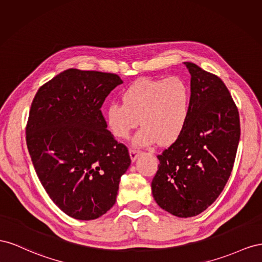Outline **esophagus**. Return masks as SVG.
<instances>
[{
    "mask_svg": "<svg viewBox=\"0 0 262 262\" xmlns=\"http://www.w3.org/2000/svg\"><path fill=\"white\" fill-rule=\"evenodd\" d=\"M139 155H140V151L136 150V149H130L129 150V156H130L132 161H135Z\"/></svg>",
    "mask_w": 262,
    "mask_h": 262,
    "instance_id": "obj_1",
    "label": "esophagus"
}]
</instances>
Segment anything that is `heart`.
Listing matches in <instances>:
<instances>
[{
	"mask_svg": "<svg viewBox=\"0 0 262 262\" xmlns=\"http://www.w3.org/2000/svg\"><path fill=\"white\" fill-rule=\"evenodd\" d=\"M122 104L112 103L105 111L112 135L127 139L139 122L143 126L135 138L137 145H169L181 135L189 112L190 92L178 77L166 80L139 79L125 89Z\"/></svg>",
	"mask_w": 262,
	"mask_h": 262,
	"instance_id": "1",
	"label": "heart"
}]
</instances>
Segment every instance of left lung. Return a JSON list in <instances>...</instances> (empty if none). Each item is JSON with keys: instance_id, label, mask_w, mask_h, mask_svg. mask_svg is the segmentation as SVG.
I'll return each mask as SVG.
<instances>
[{"instance_id": "1", "label": "left lung", "mask_w": 262, "mask_h": 262, "mask_svg": "<svg viewBox=\"0 0 262 262\" xmlns=\"http://www.w3.org/2000/svg\"><path fill=\"white\" fill-rule=\"evenodd\" d=\"M191 74V98L184 128L157 156L151 182L155 201L178 217L205 211L224 190L237 154L241 122L225 83L215 74L184 62Z\"/></svg>"}]
</instances>
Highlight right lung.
<instances>
[{
	"mask_svg": "<svg viewBox=\"0 0 262 262\" xmlns=\"http://www.w3.org/2000/svg\"><path fill=\"white\" fill-rule=\"evenodd\" d=\"M121 83L115 73L71 68L42 84L29 110L26 144L36 173L54 203L76 220H95L115 204L132 162L101 111Z\"/></svg>",
	"mask_w": 262,
	"mask_h": 262,
	"instance_id": "right-lung-1",
	"label": "right lung"
}]
</instances>
